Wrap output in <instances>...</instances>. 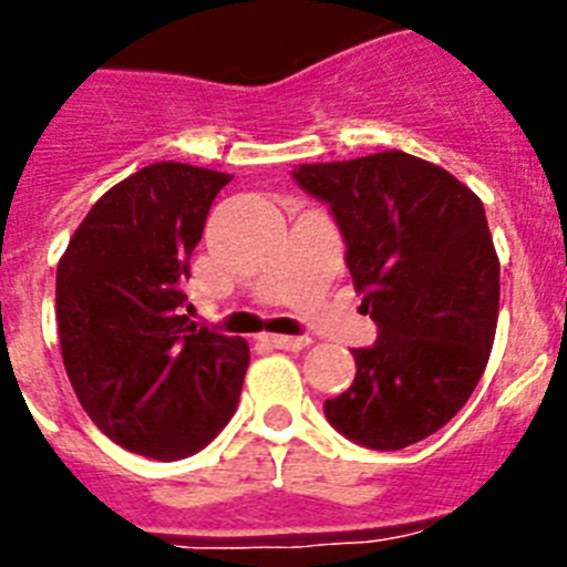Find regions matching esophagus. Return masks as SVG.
I'll return each instance as SVG.
<instances>
[{
	"label": "esophagus",
	"instance_id": "1",
	"mask_svg": "<svg viewBox=\"0 0 567 567\" xmlns=\"http://www.w3.org/2000/svg\"><path fill=\"white\" fill-rule=\"evenodd\" d=\"M262 343L274 349H288V352H299L310 343V338L305 336H262Z\"/></svg>",
	"mask_w": 567,
	"mask_h": 567
}]
</instances>
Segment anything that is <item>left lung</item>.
Listing matches in <instances>:
<instances>
[{"mask_svg": "<svg viewBox=\"0 0 567 567\" xmlns=\"http://www.w3.org/2000/svg\"><path fill=\"white\" fill-rule=\"evenodd\" d=\"M330 206L347 268L378 324L352 349L355 380L324 403L330 425L372 451H400L462 411L489 361L501 266L478 195L403 151L290 171Z\"/></svg>", "mask_w": 567, "mask_h": 567, "instance_id": "left-lung-1", "label": "left lung"}]
</instances>
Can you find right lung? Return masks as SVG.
Segmentation results:
<instances>
[{"mask_svg":"<svg viewBox=\"0 0 567 567\" xmlns=\"http://www.w3.org/2000/svg\"><path fill=\"white\" fill-rule=\"evenodd\" d=\"M229 173L156 162L111 187L69 240L55 316L94 425L158 462L193 456L240 400L248 343L189 321V254Z\"/></svg>","mask_w":567,"mask_h":567,"instance_id":"obj_1","label":"right lung"}]
</instances>
